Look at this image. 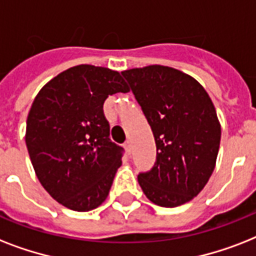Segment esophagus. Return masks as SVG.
<instances>
[{
	"label": "esophagus",
	"mask_w": 256,
	"mask_h": 256,
	"mask_svg": "<svg viewBox=\"0 0 256 256\" xmlns=\"http://www.w3.org/2000/svg\"><path fill=\"white\" fill-rule=\"evenodd\" d=\"M124 150H126V152H128V156H130V154H132V142H130V140H128V142H126V144H124Z\"/></svg>",
	"instance_id": "34e87169"
}]
</instances>
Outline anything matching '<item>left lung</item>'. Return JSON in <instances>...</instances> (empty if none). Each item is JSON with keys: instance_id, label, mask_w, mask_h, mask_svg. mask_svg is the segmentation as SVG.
I'll return each instance as SVG.
<instances>
[{"instance_id": "left-lung-1", "label": "left lung", "mask_w": 256, "mask_h": 256, "mask_svg": "<svg viewBox=\"0 0 256 256\" xmlns=\"http://www.w3.org/2000/svg\"><path fill=\"white\" fill-rule=\"evenodd\" d=\"M148 120L156 160L138 174L144 195L162 207H176L202 191L220 144V124L210 96L194 78L168 66L122 72Z\"/></svg>"}]
</instances>
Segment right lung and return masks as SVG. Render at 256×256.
Segmentation results:
<instances>
[{
  "mask_svg": "<svg viewBox=\"0 0 256 256\" xmlns=\"http://www.w3.org/2000/svg\"><path fill=\"white\" fill-rule=\"evenodd\" d=\"M128 88L118 72L78 65L38 92L26 120V148L37 178L58 203L90 211L108 198L124 148L112 142L104 102Z\"/></svg>",
  "mask_w": 256,
  "mask_h": 256,
  "instance_id": "obj_1",
  "label": "right lung"
}]
</instances>
